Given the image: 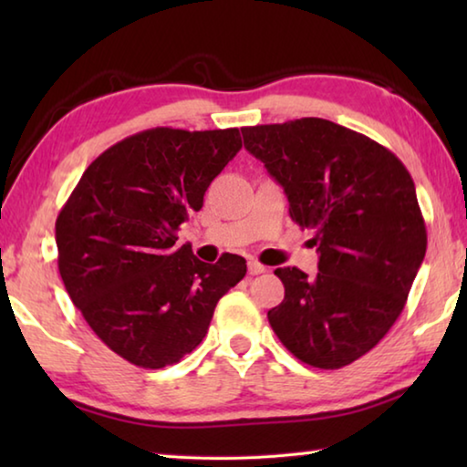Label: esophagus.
Masks as SVG:
<instances>
[{
	"label": "esophagus",
	"mask_w": 467,
	"mask_h": 467,
	"mask_svg": "<svg viewBox=\"0 0 467 467\" xmlns=\"http://www.w3.org/2000/svg\"><path fill=\"white\" fill-rule=\"evenodd\" d=\"M247 265H249V274H251V275H259V274L265 272V265L255 262V259H251V262H249Z\"/></svg>",
	"instance_id": "1"
}]
</instances>
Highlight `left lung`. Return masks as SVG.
<instances>
[{
  "label": "left lung",
  "mask_w": 467,
  "mask_h": 467,
  "mask_svg": "<svg viewBox=\"0 0 467 467\" xmlns=\"http://www.w3.org/2000/svg\"><path fill=\"white\" fill-rule=\"evenodd\" d=\"M241 131L319 253L311 278L298 267L274 272L284 284V300L267 311L274 334L306 365H350L391 329L422 265L414 181L389 150L319 117Z\"/></svg>",
  "instance_id": "1"
}]
</instances>
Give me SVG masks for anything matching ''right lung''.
<instances>
[{
	"label": "right lung",
	"instance_id": "add662e5",
	"mask_svg": "<svg viewBox=\"0 0 467 467\" xmlns=\"http://www.w3.org/2000/svg\"><path fill=\"white\" fill-rule=\"evenodd\" d=\"M241 150L239 130L140 131L105 150L55 223L72 303L110 350L141 368L175 365L208 334L212 315L247 274L241 255L200 262L175 249L189 212Z\"/></svg>",
	"mask_w": 467,
	"mask_h": 467
}]
</instances>
